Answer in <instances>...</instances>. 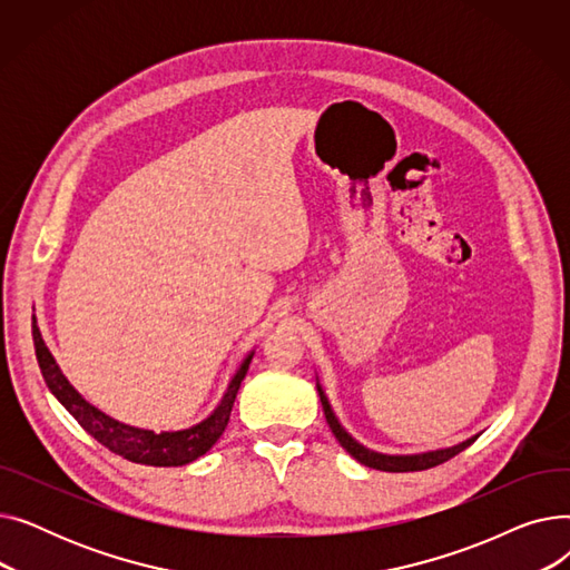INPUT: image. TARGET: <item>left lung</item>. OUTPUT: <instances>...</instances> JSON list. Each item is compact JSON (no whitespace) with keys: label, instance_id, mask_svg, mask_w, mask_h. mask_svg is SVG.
I'll list each match as a JSON object with an SVG mask.
<instances>
[{"label":"left lung","instance_id":"8db88e82","mask_svg":"<svg viewBox=\"0 0 570 570\" xmlns=\"http://www.w3.org/2000/svg\"><path fill=\"white\" fill-rule=\"evenodd\" d=\"M316 387H318V397H321V404H323L325 421H327V425H331L335 439L342 443V448H344V451H346L351 458H355L357 462L370 466V469L393 471V473L432 469V466H436V464H443V462H448L451 458H455L458 453H462L464 448H469V445L475 441V436H473V439H466V441H462V443H458V445H453V448H443V451H432V453H421V455H383V453H374V451H370V448L357 443V441L340 425V421L335 417L331 404H327V397H325V393L321 391L318 383H316Z\"/></svg>","mask_w":570,"mask_h":570}]
</instances>
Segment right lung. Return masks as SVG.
<instances>
[{
    "mask_svg": "<svg viewBox=\"0 0 570 570\" xmlns=\"http://www.w3.org/2000/svg\"><path fill=\"white\" fill-rule=\"evenodd\" d=\"M32 337H35V348H37V361L41 367V374L46 379V385L50 387V393L59 400L76 421L78 425L89 434L95 436L101 445H106L110 453L125 458L136 464H147V466H183L200 455H205L209 448H213L219 436L224 434L228 417L233 411L235 395L239 391V383L247 376L249 363L254 353L245 357V363L239 365L235 376L228 383V391L219 406L213 411V415H207L203 423L189 428V430H179V432H161L155 434L153 430H138L131 425H125L119 421H112L110 415L99 411L89 402H85L76 387L67 381L62 370L57 367L55 357L50 355L41 331L37 325V318H32Z\"/></svg>",
    "mask_w": 570,
    "mask_h": 570,
    "instance_id": "1",
    "label": "right lung"
}]
</instances>
